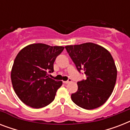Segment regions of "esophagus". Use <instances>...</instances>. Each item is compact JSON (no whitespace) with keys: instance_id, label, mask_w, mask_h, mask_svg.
I'll return each mask as SVG.
<instances>
[{"instance_id":"1","label":"esophagus","mask_w":130,"mask_h":130,"mask_svg":"<svg viewBox=\"0 0 130 130\" xmlns=\"http://www.w3.org/2000/svg\"><path fill=\"white\" fill-rule=\"evenodd\" d=\"M71 82V79H69L67 81H63V83L65 84H69V82Z\"/></svg>"}]
</instances>
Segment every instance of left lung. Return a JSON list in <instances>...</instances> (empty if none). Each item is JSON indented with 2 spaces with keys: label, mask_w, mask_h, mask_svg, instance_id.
Masks as SVG:
<instances>
[{
  "label": "left lung",
  "mask_w": 130,
  "mask_h": 130,
  "mask_svg": "<svg viewBox=\"0 0 130 130\" xmlns=\"http://www.w3.org/2000/svg\"><path fill=\"white\" fill-rule=\"evenodd\" d=\"M77 70L84 71L86 79L77 82L78 89L71 100L83 109L90 110L103 105L113 92L117 67L111 53L92 42L66 46Z\"/></svg>",
  "instance_id": "left-lung-1"
}]
</instances>
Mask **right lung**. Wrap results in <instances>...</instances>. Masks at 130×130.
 Here are the masks:
<instances>
[{
  "label": "right lung",
  "mask_w": 130,
  "mask_h": 130,
  "mask_svg": "<svg viewBox=\"0 0 130 130\" xmlns=\"http://www.w3.org/2000/svg\"><path fill=\"white\" fill-rule=\"evenodd\" d=\"M63 49V46L31 44L17 54L11 69V82L16 94L25 105L40 109L54 101L63 82L50 78L47 71H54V62Z\"/></svg>",
  "instance_id": "add662e5"
}]
</instances>
